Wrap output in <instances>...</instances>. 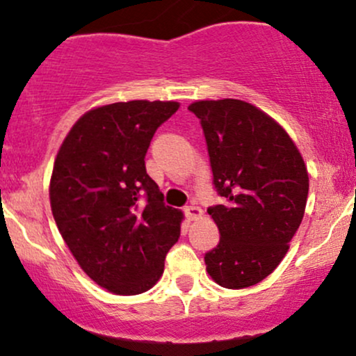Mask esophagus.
<instances>
[{
    "label": "esophagus",
    "mask_w": 356,
    "mask_h": 356,
    "mask_svg": "<svg viewBox=\"0 0 356 356\" xmlns=\"http://www.w3.org/2000/svg\"><path fill=\"white\" fill-rule=\"evenodd\" d=\"M184 212H186V218L189 220H195L199 218H202V209L197 206H187L184 207Z\"/></svg>",
    "instance_id": "obj_1"
}]
</instances>
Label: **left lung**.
Instances as JSON below:
<instances>
[{
    "label": "left lung",
    "instance_id": "left-lung-1",
    "mask_svg": "<svg viewBox=\"0 0 356 356\" xmlns=\"http://www.w3.org/2000/svg\"><path fill=\"white\" fill-rule=\"evenodd\" d=\"M201 120L222 204L207 212L219 244L204 257L222 288L257 284L283 261L300 227L309 179L300 150L275 118L236 99L189 105Z\"/></svg>",
    "mask_w": 356,
    "mask_h": 356
}]
</instances>
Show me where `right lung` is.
Instances as JSON below:
<instances>
[{
    "label": "right lung",
    "instance_id": "1",
    "mask_svg": "<svg viewBox=\"0 0 356 356\" xmlns=\"http://www.w3.org/2000/svg\"><path fill=\"white\" fill-rule=\"evenodd\" d=\"M179 102L130 100L88 110L56 154L50 204L85 275L113 295H140L161 280L181 236L182 211L165 206L145 170L155 130Z\"/></svg>",
    "mask_w": 356,
    "mask_h": 356
}]
</instances>
